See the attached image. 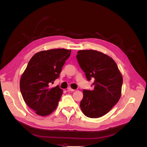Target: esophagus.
<instances>
[{
  "label": "esophagus",
  "instance_id": "1",
  "mask_svg": "<svg viewBox=\"0 0 147 147\" xmlns=\"http://www.w3.org/2000/svg\"><path fill=\"white\" fill-rule=\"evenodd\" d=\"M68 91H74L75 90H74V89H72V88H71L70 87H69L68 88Z\"/></svg>",
  "mask_w": 147,
  "mask_h": 147
}]
</instances>
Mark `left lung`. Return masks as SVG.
I'll use <instances>...</instances> for the list:
<instances>
[{
    "label": "left lung",
    "mask_w": 147,
    "mask_h": 147,
    "mask_svg": "<svg viewBox=\"0 0 147 147\" xmlns=\"http://www.w3.org/2000/svg\"><path fill=\"white\" fill-rule=\"evenodd\" d=\"M77 59L88 81L94 78L93 90L83 91L80 107L84 115L91 118L107 113L121 94L123 77L114 60L98 51H78Z\"/></svg>",
    "instance_id": "left-lung-1"
}]
</instances>
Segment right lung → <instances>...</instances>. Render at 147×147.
Returning a JSON list of instances; mask_svg holds the SVG:
<instances>
[{
  "mask_svg": "<svg viewBox=\"0 0 147 147\" xmlns=\"http://www.w3.org/2000/svg\"><path fill=\"white\" fill-rule=\"evenodd\" d=\"M71 50L52 49L35 54L22 74L20 86L23 99L40 116H47L54 111L63 94L57 85L50 84L59 78L62 68Z\"/></svg>",
  "mask_w": 147,
  "mask_h": 147,
  "instance_id": "obj_1",
  "label": "right lung"
}]
</instances>
